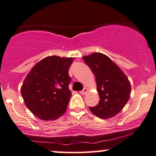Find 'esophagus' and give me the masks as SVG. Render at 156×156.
<instances>
[{"mask_svg":"<svg viewBox=\"0 0 156 156\" xmlns=\"http://www.w3.org/2000/svg\"><path fill=\"white\" fill-rule=\"evenodd\" d=\"M87 92V88H84V89H83L82 90L80 91V94H81V95H84V94H85Z\"/></svg>","mask_w":156,"mask_h":156,"instance_id":"esophagus-1","label":"esophagus"}]
</instances>
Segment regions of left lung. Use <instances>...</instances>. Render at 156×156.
Wrapping results in <instances>:
<instances>
[{
    "mask_svg": "<svg viewBox=\"0 0 156 156\" xmlns=\"http://www.w3.org/2000/svg\"><path fill=\"white\" fill-rule=\"evenodd\" d=\"M83 59L96 77L100 102L90 107L94 115L107 119L120 112L130 98V81L122 70L108 56L101 53H94L83 56Z\"/></svg>",
    "mask_w": 156,
    "mask_h": 156,
    "instance_id": "obj_1",
    "label": "left lung"
}]
</instances>
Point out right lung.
Masks as SVG:
<instances>
[{
	"label": "right lung",
	"instance_id": "1",
	"mask_svg": "<svg viewBox=\"0 0 156 156\" xmlns=\"http://www.w3.org/2000/svg\"><path fill=\"white\" fill-rule=\"evenodd\" d=\"M72 57L50 56L33 66L21 87L25 104L44 121L55 120L66 110L72 94L69 68Z\"/></svg>",
	"mask_w": 156,
	"mask_h": 156
}]
</instances>
